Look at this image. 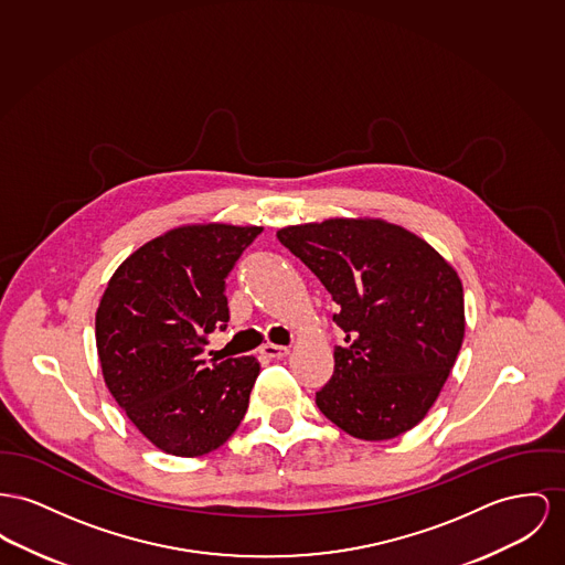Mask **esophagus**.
<instances>
[{
  "label": "esophagus",
  "instance_id": "esophagus-1",
  "mask_svg": "<svg viewBox=\"0 0 565 565\" xmlns=\"http://www.w3.org/2000/svg\"><path fill=\"white\" fill-rule=\"evenodd\" d=\"M262 353L265 358H274V360H282L289 355V347H282V344H274V342H265L262 347Z\"/></svg>",
  "mask_w": 565,
  "mask_h": 565
}]
</instances>
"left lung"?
Wrapping results in <instances>:
<instances>
[{
    "label": "left lung",
    "instance_id": "obj_1",
    "mask_svg": "<svg viewBox=\"0 0 565 565\" xmlns=\"http://www.w3.org/2000/svg\"><path fill=\"white\" fill-rule=\"evenodd\" d=\"M339 303L344 344L317 407L340 430L387 441L435 405L465 339L462 285L428 242L383 218L278 228Z\"/></svg>",
    "mask_w": 565,
    "mask_h": 565
}]
</instances>
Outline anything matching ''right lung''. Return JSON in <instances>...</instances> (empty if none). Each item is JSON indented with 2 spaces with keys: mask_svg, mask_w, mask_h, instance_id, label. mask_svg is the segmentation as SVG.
I'll return each instance as SVG.
<instances>
[{
  "mask_svg": "<svg viewBox=\"0 0 565 565\" xmlns=\"http://www.w3.org/2000/svg\"><path fill=\"white\" fill-rule=\"evenodd\" d=\"M262 226L180 225L114 271L96 310L103 379L158 450L194 458L221 448L248 409L255 355L201 358L228 321L225 278Z\"/></svg>",
  "mask_w": 565,
  "mask_h": 565,
  "instance_id": "1",
  "label": "right lung"
}]
</instances>
